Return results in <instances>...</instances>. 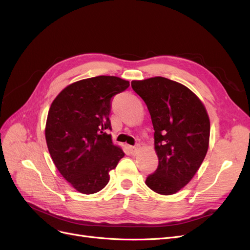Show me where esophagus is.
<instances>
[{"instance_id":"34e87169","label":"esophagus","mask_w":250,"mask_h":250,"mask_svg":"<svg viewBox=\"0 0 250 250\" xmlns=\"http://www.w3.org/2000/svg\"><path fill=\"white\" fill-rule=\"evenodd\" d=\"M129 149H130V152H131V154L132 155H135L138 153V151H139V149H140V146H130L129 147Z\"/></svg>"}]
</instances>
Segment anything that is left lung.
Listing matches in <instances>:
<instances>
[{
	"instance_id": "8db88e82",
	"label": "left lung",
	"mask_w": 250,
	"mask_h": 250,
	"mask_svg": "<svg viewBox=\"0 0 250 250\" xmlns=\"http://www.w3.org/2000/svg\"><path fill=\"white\" fill-rule=\"evenodd\" d=\"M146 103L154 128L158 167L146 179L151 190L172 195L190 183L207 155L209 119L191 89L164 77L131 81Z\"/></svg>"
}]
</instances>
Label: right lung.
<instances>
[{"label":"right lung","instance_id":"add662e5","mask_svg":"<svg viewBox=\"0 0 250 250\" xmlns=\"http://www.w3.org/2000/svg\"><path fill=\"white\" fill-rule=\"evenodd\" d=\"M128 86L129 81L116 76L83 79L63 88L51 104L44 130L50 155L82 194L101 191L125 155L107 131L112 97Z\"/></svg>","mask_w":250,"mask_h":250}]
</instances>
